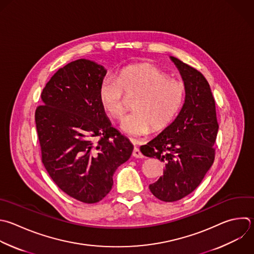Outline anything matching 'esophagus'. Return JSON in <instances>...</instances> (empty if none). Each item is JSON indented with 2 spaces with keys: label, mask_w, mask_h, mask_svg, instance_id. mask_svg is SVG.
Masks as SVG:
<instances>
[{
  "label": "esophagus",
  "mask_w": 254,
  "mask_h": 254,
  "mask_svg": "<svg viewBox=\"0 0 254 254\" xmlns=\"http://www.w3.org/2000/svg\"><path fill=\"white\" fill-rule=\"evenodd\" d=\"M132 156L135 157V158H143V157H144L143 154L141 153V151L139 150V148H137V147L134 148V150H133V152H132Z\"/></svg>",
  "instance_id": "1"
}]
</instances>
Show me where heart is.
<instances>
[{
	"label": "heart",
	"mask_w": 254,
	"mask_h": 254,
	"mask_svg": "<svg viewBox=\"0 0 254 254\" xmlns=\"http://www.w3.org/2000/svg\"><path fill=\"white\" fill-rule=\"evenodd\" d=\"M136 97L133 113L121 121V129L131 136L148 134L152 128H167L181 110L186 89L182 82L171 79L152 65H137L122 69L115 78H106L99 87L102 108L113 118H121L127 109V99Z\"/></svg>",
	"instance_id": "heart-1"
}]
</instances>
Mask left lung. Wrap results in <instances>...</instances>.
<instances>
[{"mask_svg": "<svg viewBox=\"0 0 254 254\" xmlns=\"http://www.w3.org/2000/svg\"><path fill=\"white\" fill-rule=\"evenodd\" d=\"M184 80L186 96L176 119L156 138L141 146L143 155L165 163L163 176L151 184V192L167 202L193 191L210 169L218 124L209 84L195 68L170 57Z\"/></svg>", "mask_w": 254, "mask_h": 254, "instance_id": "obj_1", "label": "left lung"}]
</instances>
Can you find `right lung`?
I'll return each mask as SVG.
<instances>
[{
	"instance_id": "obj_1",
	"label": "right lung",
	"mask_w": 254,
	"mask_h": 254,
	"mask_svg": "<svg viewBox=\"0 0 254 254\" xmlns=\"http://www.w3.org/2000/svg\"><path fill=\"white\" fill-rule=\"evenodd\" d=\"M106 72L89 60L71 62L47 83L43 105L36 110L46 170L63 191L85 203H95L111 190L113 174L133 151L100 104Z\"/></svg>"
}]
</instances>
